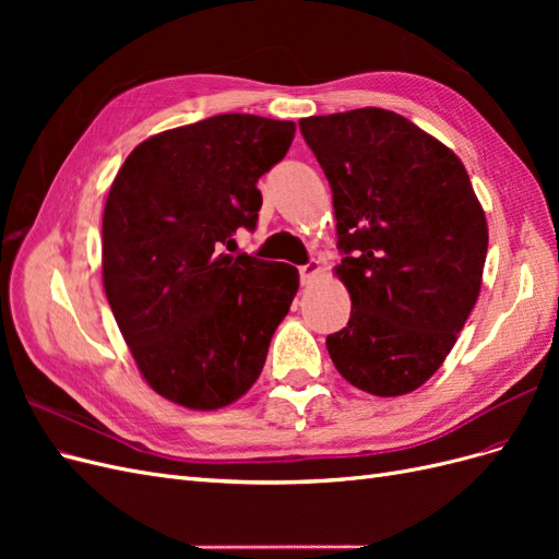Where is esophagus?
Here are the masks:
<instances>
[{
  "label": "esophagus",
  "instance_id": "esophagus-1",
  "mask_svg": "<svg viewBox=\"0 0 559 559\" xmlns=\"http://www.w3.org/2000/svg\"><path fill=\"white\" fill-rule=\"evenodd\" d=\"M298 273H300V282L308 284L319 273V261H308L306 265H300Z\"/></svg>",
  "mask_w": 559,
  "mask_h": 559
}]
</instances>
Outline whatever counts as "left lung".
<instances>
[{"instance_id":"8db88e82","label":"left lung","mask_w":559,"mask_h":559,"mask_svg":"<svg viewBox=\"0 0 559 559\" xmlns=\"http://www.w3.org/2000/svg\"><path fill=\"white\" fill-rule=\"evenodd\" d=\"M335 207L349 321L326 337L349 384L401 396L425 384L476 306L487 222L462 160L401 114L366 107L298 123Z\"/></svg>"}]
</instances>
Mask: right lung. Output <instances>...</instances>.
<instances>
[{
	"label": "right lung",
	"mask_w": 559,
	"mask_h": 559,
	"mask_svg": "<svg viewBox=\"0 0 559 559\" xmlns=\"http://www.w3.org/2000/svg\"><path fill=\"white\" fill-rule=\"evenodd\" d=\"M294 132L292 121L218 114L142 142L109 189L107 300L144 380L183 408L247 394L298 292L294 265L226 253L235 230L257 228V181Z\"/></svg>",
	"instance_id": "obj_1"
}]
</instances>
